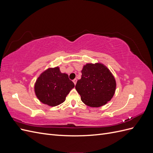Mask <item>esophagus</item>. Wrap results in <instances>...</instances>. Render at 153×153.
Segmentation results:
<instances>
[{
	"instance_id": "esophagus-1",
	"label": "esophagus",
	"mask_w": 153,
	"mask_h": 153,
	"mask_svg": "<svg viewBox=\"0 0 153 153\" xmlns=\"http://www.w3.org/2000/svg\"><path fill=\"white\" fill-rule=\"evenodd\" d=\"M73 82L74 84H75V85H76V82H77V80L76 79V78H75V79H74V80H73Z\"/></svg>"
}]
</instances>
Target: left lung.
<instances>
[{
  "mask_svg": "<svg viewBox=\"0 0 153 153\" xmlns=\"http://www.w3.org/2000/svg\"><path fill=\"white\" fill-rule=\"evenodd\" d=\"M75 88L83 103L91 107H100L112 98L116 82L112 73L103 64H87Z\"/></svg>",
  "mask_w": 153,
  "mask_h": 153,
  "instance_id": "obj_1",
  "label": "left lung"
}]
</instances>
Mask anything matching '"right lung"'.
I'll return each mask as SVG.
<instances>
[{"instance_id":"right-lung-1","label":"right lung","mask_w":153,"mask_h":153,"mask_svg":"<svg viewBox=\"0 0 153 153\" xmlns=\"http://www.w3.org/2000/svg\"><path fill=\"white\" fill-rule=\"evenodd\" d=\"M75 87L66 73L59 67L48 68L41 74L34 85L37 98L44 104L55 106L63 103L69 92Z\"/></svg>"}]
</instances>
